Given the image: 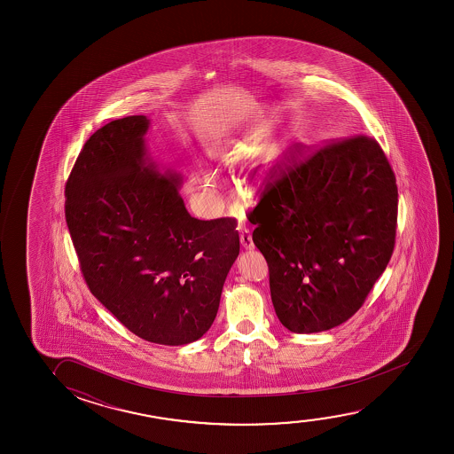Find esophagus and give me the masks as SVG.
I'll return each instance as SVG.
<instances>
[{
	"instance_id": "obj_1",
	"label": "esophagus",
	"mask_w": 454,
	"mask_h": 454,
	"mask_svg": "<svg viewBox=\"0 0 454 454\" xmlns=\"http://www.w3.org/2000/svg\"><path fill=\"white\" fill-rule=\"evenodd\" d=\"M240 243H242L243 249L254 248L253 237H251V231H249L248 228H243L242 232H240Z\"/></svg>"
}]
</instances>
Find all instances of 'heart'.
Wrapping results in <instances>:
<instances>
[{
    "mask_svg": "<svg viewBox=\"0 0 454 454\" xmlns=\"http://www.w3.org/2000/svg\"><path fill=\"white\" fill-rule=\"evenodd\" d=\"M193 192L201 200H212L215 195V184L211 175L197 174L192 178Z\"/></svg>",
    "mask_w": 454,
    "mask_h": 454,
    "instance_id": "b5f03b06",
    "label": "heart"
}]
</instances>
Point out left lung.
I'll use <instances>...</instances> for the list:
<instances>
[{
	"mask_svg": "<svg viewBox=\"0 0 454 454\" xmlns=\"http://www.w3.org/2000/svg\"><path fill=\"white\" fill-rule=\"evenodd\" d=\"M301 155L298 145L248 220L280 323L294 333H317L354 317L387 267L398 192L372 137L332 141Z\"/></svg>",
	"mask_w": 454,
	"mask_h": 454,
	"instance_id": "left-lung-1",
	"label": "left lung"
}]
</instances>
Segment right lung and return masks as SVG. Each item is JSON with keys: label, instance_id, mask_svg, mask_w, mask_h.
<instances>
[{"label": "right lung", "instance_id": "right-lung-1", "mask_svg": "<svg viewBox=\"0 0 454 454\" xmlns=\"http://www.w3.org/2000/svg\"><path fill=\"white\" fill-rule=\"evenodd\" d=\"M145 116L93 133L71 170L65 217L90 292L145 341H197L217 317L240 251L234 218L199 220L180 175L161 174L145 147Z\"/></svg>", "mask_w": 454, "mask_h": 454}]
</instances>
